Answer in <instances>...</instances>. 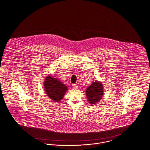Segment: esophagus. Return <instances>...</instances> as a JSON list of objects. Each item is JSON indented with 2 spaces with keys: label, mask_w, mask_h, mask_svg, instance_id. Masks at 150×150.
<instances>
[{
  "label": "esophagus",
  "mask_w": 150,
  "mask_h": 150,
  "mask_svg": "<svg viewBox=\"0 0 150 150\" xmlns=\"http://www.w3.org/2000/svg\"><path fill=\"white\" fill-rule=\"evenodd\" d=\"M73 88L74 89H78V86L77 85V84H73Z\"/></svg>",
  "instance_id": "34e87169"
}]
</instances>
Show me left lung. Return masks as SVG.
Instances as JSON below:
<instances>
[{
  "instance_id": "8db88e82",
  "label": "left lung",
  "mask_w": 150,
  "mask_h": 150,
  "mask_svg": "<svg viewBox=\"0 0 150 150\" xmlns=\"http://www.w3.org/2000/svg\"><path fill=\"white\" fill-rule=\"evenodd\" d=\"M85 92L89 103L94 105L104 95V86L101 82L96 80L88 87Z\"/></svg>"
}]
</instances>
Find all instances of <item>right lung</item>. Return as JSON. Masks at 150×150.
I'll return each mask as SVG.
<instances>
[{"mask_svg": "<svg viewBox=\"0 0 150 150\" xmlns=\"http://www.w3.org/2000/svg\"><path fill=\"white\" fill-rule=\"evenodd\" d=\"M44 89L46 95L54 102H59L68 91V88L54 77L49 75L44 81Z\"/></svg>", "mask_w": 150, "mask_h": 150, "instance_id": "obj_1", "label": "right lung"}]
</instances>
